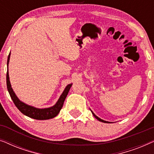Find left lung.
<instances>
[{
    "label": "left lung",
    "mask_w": 154,
    "mask_h": 154,
    "mask_svg": "<svg viewBox=\"0 0 154 154\" xmlns=\"http://www.w3.org/2000/svg\"><path fill=\"white\" fill-rule=\"evenodd\" d=\"M92 114H93L94 116L95 117V119H97L98 121H101V122H103V123H109V122H107V121H104V120H102V119H100V118H98L97 116H96L95 114H94V113L93 112H92Z\"/></svg>",
    "instance_id": "left-lung-1"
}]
</instances>
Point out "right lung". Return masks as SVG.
I'll use <instances>...</instances> for the list:
<instances>
[{
	"instance_id": "add662e5",
	"label": "right lung",
	"mask_w": 154,
	"mask_h": 154,
	"mask_svg": "<svg viewBox=\"0 0 154 154\" xmlns=\"http://www.w3.org/2000/svg\"><path fill=\"white\" fill-rule=\"evenodd\" d=\"M10 57V53L9 54V55H8V63H7L8 71H7V75H6L7 88H8V92H9L10 97H11L12 101H13L14 104L17 106V108L19 110L23 113V114L26 116L30 117L31 119H36V120L50 119H52V118L55 117L56 116H57L58 113H60L61 109L62 108L65 99H66L67 94L69 93V90H70L72 84H69V85L66 86V88H65L64 91L63 92L62 95L60 96V97L57 101V102L56 104L53 106L50 107V108H47V109H36L33 106L25 104L24 103L21 102V101L17 98V97L16 94H14V92H13V90H12V88H11V85H10L9 74H8V63H9Z\"/></svg>"
}]
</instances>
